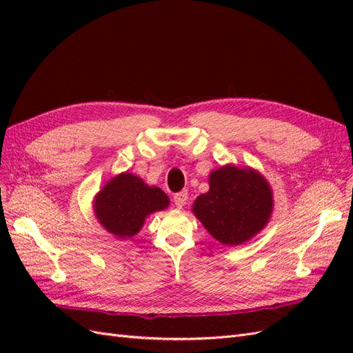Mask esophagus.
<instances>
[{
	"mask_svg": "<svg viewBox=\"0 0 353 353\" xmlns=\"http://www.w3.org/2000/svg\"><path fill=\"white\" fill-rule=\"evenodd\" d=\"M187 199H188V193H187V191H181V193H176V194L174 196L175 206H176L178 209H183L184 205L187 203Z\"/></svg>",
	"mask_w": 353,
	"mask_h": 353,
	"instance_id": "esophagus-1",
	"label": "esophagus"
}]
</instances>
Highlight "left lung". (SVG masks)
<instances>
[{"instance_id":"1","label":"left lung","mask_w":353,"mask_h":353,"mask_svg":"<svg viewBox=\"0 0 353 353\" xmlns=\"http://www.w3.org/2000/svg\"><path fill=\"white\" fill-rule=\"evenodd\" d=\"M274 209L272 188L253 168L225 165L209 174V191L193 203V213L223 245H240L259 234Z\"/></svg>"}]
</instances>
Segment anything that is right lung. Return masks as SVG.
Listing matches in <instances>:
<instances>
[{"instance_id": "add662e5", "label": "right lung", "mask_w": 353, "mask_h": 353, "mask_svg": "<svg viewBox=\"0 0 353 353\" xmlns=\"http://www.w3.org/2000/svg\"><path fill=\"white\" fill-rule=\"evenodd\" d=\"M169 203L163 190L145 184L131 172H122L110 178L94 196L92 210L105 231L128 240L140 232L147 216L165 210Z\"/></svg>"}]
</instances>
